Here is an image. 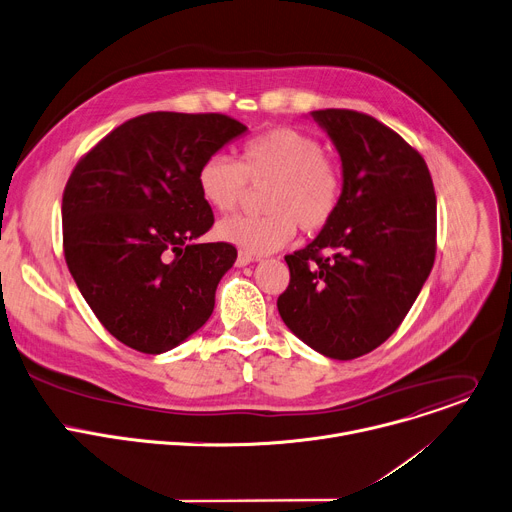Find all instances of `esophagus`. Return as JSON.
Segmentation results:
<instances>
[{"label": "esophagus", "instance_id": "obj_1", "mask_svg": "<svg viewBox=\"0 0 512 512\" xmlns=\"http://www.w3.org/2000/svg\"><path fill=\"white\" fill-rule=\"evenodd\" d=\"M256 258L254 256H250V254H246V252H240L238 254V260H236V266H240V268H244V266H248V264H252Z\"/></svg>", "mask_w": 512, "mask_h": 512}]
</instances>
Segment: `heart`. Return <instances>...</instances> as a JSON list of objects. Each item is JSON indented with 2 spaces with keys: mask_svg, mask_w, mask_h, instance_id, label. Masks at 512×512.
I'll list each match as a JSON object with an SVG mask.
<instances>
[{
  "mask_svg": "<svg viewBox=\"0 0 512 512\" xmlns=\"http://www.w3.org/2000/svg\"><path fill=\"white\" fill-rule=\"evenodd\" d=\"M197 187L201 199L221 213L236 209L248 187H266L264 215L225 217L215 227L221 242L264 256L291 242L297 225L305 234L323 230L342 197V175L317 138L274 128L250 140L238 162L225 154L207 156L197 170Z\"/></svg>",
  "mask_w": 512,
  "mask_h": 512,
  "instance_id": "heart-1",
  "label": "heart"
}]
</instances>
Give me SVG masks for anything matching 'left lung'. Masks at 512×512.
<instances>
[{"mask_svg":"<svg viewBox=\"0 0 512 512\" xmlns=\"http://www.w3.org/2000/svg\"><path fill=\"white\" fill-rule=\"evenodd\" d=\"M309 116L342 160V197L319 236L285 256L291 282L276 307L309 348L354 360L386 342L419 297L437 199L423 156L378 120L352 109Z\"/></svg>","mask_w":512,"mask_h":512,"instance_id":"left-lung-1","label":"left lung"}]
</instances>
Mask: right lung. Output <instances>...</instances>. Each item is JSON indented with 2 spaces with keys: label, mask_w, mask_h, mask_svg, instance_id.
I'll return each mask as SVG.
<instances>
[{
  "label": "right lung",
  "mask_w": 512,
  "mask_h": 512,
  "mask_svg": "<svg viewBox=\"0 0 512 512\" xmlns=\"http://www.w3.org/2000/svg\"><path fill=\"white\" fill-rule=\"evenodd\" d=\"M248 128L221 113L154 111L107 134L63 195L67 266L101 325L128 348L164 354L205 325L238 258L199 244L213 225L197 170Z\"/></svg>",
  "instance_id": "obj_1"
}]
</instances>
